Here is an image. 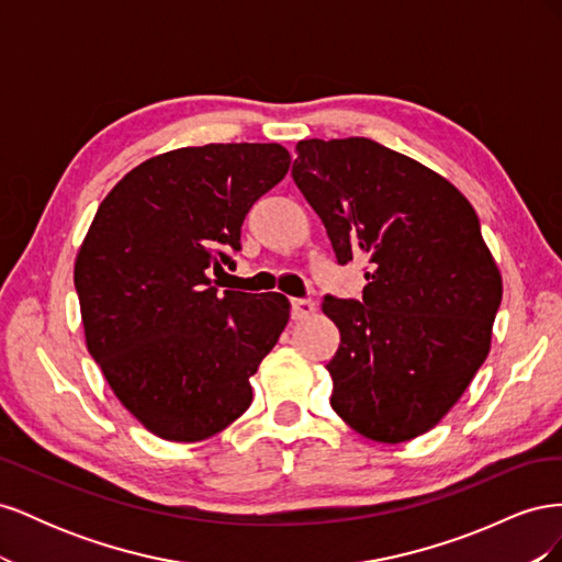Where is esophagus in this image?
I'll return each mask as SVG.
<instances>
[{
	"label": "esophagus",
	"mask_w": 562,
	"mask_h": 562,
	"mask_svg": "<svg viewBox=\"0 0 562 562\" xmlns=\"http://www.w3.org/2000/svg\"><path fill=\"white\" fill-rule=\"evenodd\" d=\"M291 312H293L295 321H304V318H310L316 312V302L297 297V300L291 302Z\"/></svg>",
	"instance_id": "esophagus-1"
}]
</instances>
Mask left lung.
I'll use <instances>...</instances> for the list:
<instances>
[{"label": "left lung", "instance_id": "left-lung-1", "mask_svg": "<svg viewBox=\"0 0 562 562\" xmlns=\"http://www.w3.org/2000/svg\"><path fill=\"white\" fill-rule=\"evenodd\" d=\"M293 180L339 265L363 258V302L323 300L339 328L333 411L378 443L448 415L487 359L502 274L479 215L443 176L375 140H300Z\"/></svg>", "mask_w": 562, "mask_h": 562}]
</instances>
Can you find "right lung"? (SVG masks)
Segmentation results:
<instances>
[{"label": "right lung", "mask_w": 562, "mask_h": 562, "mask_svg": "<svg viewBox=\"0 0 562 562\" xmlns=\"http://www.w3.org/2000/svg\"><path fill=\"white\" fill-rule=\"evenodd\" d=\"M291 168L277 143L180 147L135 166L98 206L75 262L93 361L147 431L196 443L241 417L283 333L281 293H217L250 206Z\"/></svg>", "instance_id": "1"}]
</instances>
